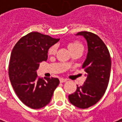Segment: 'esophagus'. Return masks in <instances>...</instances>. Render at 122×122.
Wrapping results in <instances>:
<instances>
[{"label": "esophagus", "mask_w": 122, "mask_h": 122, "mask_svg": "<svg viewBox=\"0 0 122 122\" xmlns=\"http://www.w3.org/2000/svg\"><path fill=\"white\" fill-rule=\"evenodd\" d=\"M59 81H60L61 83H64V82H66L67 80L66 79H64V78H60Z\"/></svg>", "instance_id": "obj_1"}]
</instances>
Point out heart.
<instances>
[{"label":"heart","mask_w":122,"mask_h":122,"mask_svg":"<svg viewBox=\"0 0 122 122\" xmlns=\"http://www.w3.org/2000/svg\"><path fill=\"white\" fill-rule=\"evenodd\" d=\"M68 48L71 51V52L76 51L78 49H83V46L80 44V42H76V41H73L68 44ZM56 52V46H52L51 47L49 48L48 51V54L49 55H52Z\"/></svg>","instance_id":"obj_1"}]
</instances>
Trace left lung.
I'll use <instances>...</instances> for the list:
<instances>
[{
    "mask_svg": "<svg viewBox=\"0 0 122 122\" xmlns=\"http://www.w3.org/2000/svg\"><path fill=\"white\" fill-rule=\"evenodd\" d=\"M76 35H82L87 42L88 53L82 65L87 78L73 94L69 95L68 99L73 105L85 109L96 104L104 94L110 80L112 61L108 48L97 35L86 31Z\"/></svg>",
    "mask_w": 122,
    "mask_h": 122,
    "instance_id": "left-lung-1",
    "label": "left lung"
}]
</instances>
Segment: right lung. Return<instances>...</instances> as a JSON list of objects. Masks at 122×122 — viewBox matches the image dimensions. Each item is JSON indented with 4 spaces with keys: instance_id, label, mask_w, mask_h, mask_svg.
<instances>
[{
    "instance_id": "right-lung-1",
    "label": "right lung",
    "mask_w": 122,
    "mask_h": 122,
    "mask_svg": "<svg viewBox=\"0 0 122 122\" xmlns=\"http://www.w3.org/2000/svg\"><path fill=\"white\" fill-rule=\"evenodd\" d=\"M59 39L32 31L19 40L11 52L9 75L16 95L26 106L40 109L49 104L59 85L57 78L39 77L40 63L47 59L48 50Z\"/></svg>"
}]
</instances>
